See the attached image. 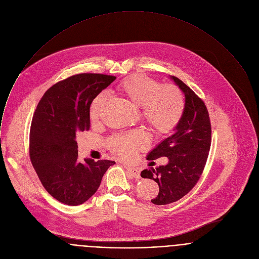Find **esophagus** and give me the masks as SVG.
<instances>
[{
  "label": "esophagus",
  "mask_w": 259,
  "mask_h": 259,
  "mask_svg": "<svg viewBox=\"0 0 259 259\" xmlns=\"http://www.w3.org/2000/svg\"><path fill=\"white\" fill-rule=\"evenodd\" d=\"M127 172L130 174V176H132L133 178H136V179H140L141 178V174H140V170L137 169V168H134V167H131V166H125Z\"/></svg>",
  "instance_id": "1"
}]
</instances>
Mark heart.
Segmentation results:
<instances>
[{
  "mask_svg": "<svg viewBox=\"0 0 259 259\" xmlns=\"http://www.w3.org/2000/svg\"><path fill=\"white\" fill-rule=\"evenodd\" d=\"M117 88L133 103L140 106L142 119L158 134L171 132L182 117L185 100L182 91L174 84L161 85L155 79L136 75L120 82ZM106 97L105 92H100L93 98L89 107L92 122L101 117ZM148 144V137L139 131L114 136L108 141L109 148L125 159L133 158Z\"/></svg>",
  "mask_w": 259,
  "mask_h": 259,
  "instance_id": "1",
  "label": "heart"
}]
</instances>
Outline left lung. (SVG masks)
<instances>
[{"instance_id":"obj_1","label":"left lung","mask_w":259,"mask_h":259,"mask_svg":"<svg viewBox=\"0 0 259 259\" xmlns=\"http://www.w3.org/2000/svg\"><path fill=\"white\" fill-rule=\"evenodd\" d=\"M171 79L185 94L182 117L172 136L161 142L148 155V160L167 157L168 164L144 170L143 178L159 185V194L152 203L167 205L188 194L199 181L211 146V123L204 101L179 78Z\"/></svg>"}]
</instances>
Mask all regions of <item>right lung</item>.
Wrapping results in <instances>:
<instances>
[{
  "instance_id": "add662e5",
  "label": "right lung",
  "mask_w": 259,
  "mask_h": 259,
  "mask_svg": "<svg viewBox=\"0 0 259 259\" xmlns=\"http://www.w3.org/2000/svg\"><path fill=\"white\" fill-rule=\"evenodd\" d=\"M115 76L81 73L50 87L34 112L29 154L45 190L59 202L77 206L98 189L107 169L115 162L78 161L76 138L89 131V107L93 98Z\"/></svg>"
}]
</instances>
